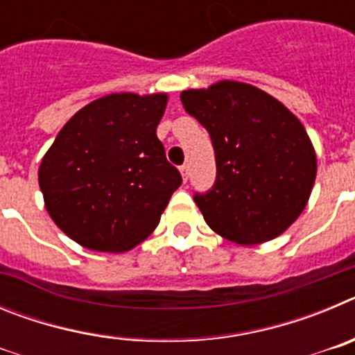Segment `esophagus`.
I'll list each match as a JSON object with an SVG mask.
<instances>
[{
  "label": "esophagus",
  "mask_w": 355,
  "mask_h": 355,
  "mask_svg": "<svg viewBox=\"0 0 355 355\" xmlns=\"http://www.w3.org/2000/svg\"><path fill=\"white\" fill-rule=\"evenodd\" d=\"M180 171H181V175H183V181L187 183V181H188V165H183Z\"/></svg>",
  "instance_id": "1"
}]
</instances>
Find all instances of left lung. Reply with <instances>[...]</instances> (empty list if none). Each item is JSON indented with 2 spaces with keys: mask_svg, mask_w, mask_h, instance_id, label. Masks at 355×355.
Wrapping results in <instances>:
<instances>
[{
  "mask_svg": "<svg viewBox=\"0 0 355 355\" xmlns=\"http://www.w3.org/2000/svg\"><path fill=\"white\" fill-rule=\"evenodd\" d=\"M181 103L208 130L216 178L193 200L206 224L240 245L268 241L306 208L316 156L300 121L252 85L218 81L184 90Z\"/></svg>",
  "mask_w": 355,
  "mask_h": 355,
  "instance_id": "8db88e82",
  "label": "left lung"
}]
</instances>
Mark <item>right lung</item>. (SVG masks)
I'll return each instance as SVG.
<instances>
[{"label": "right lung", "mask_w": 355, "mask_h": 355, "mask_svg": "<svg viewBox=\"0 0 355 355\" xmlns=\"http://www.w3.org/2000/svg\"><path fill=\"white\" fill-rule=\"evenodd\" d=\"M165 106L167 94H110L56 135L39 184L55 224L76 243L124 252L156 229L183 181L156 137Z\"/></svg>", "instance_id": "add662e5"}]
</instances>
